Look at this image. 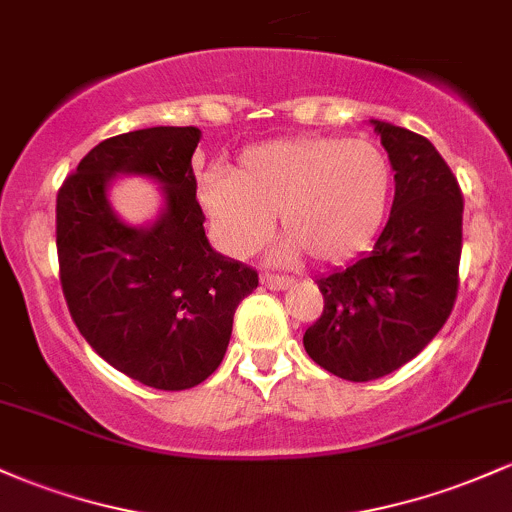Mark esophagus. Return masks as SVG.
I'll return each instance as SVG.
<instances>
[{"label":"esophagus","mask_w":512,"mask_h":512,"mask_svg":"<svg viewBox=\"0 0 512 512\" xmlns=\"http://www.w3.org/2000/svg\"><path fill=\"white\" fill-rule=\"evenodd\" d=\"M260 282L265 289H289L291 284H294V279L291 277H274V274H262Z\"/></svg>","instance_id":"34e87169"}]
</instances>
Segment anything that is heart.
I'll return each mask as SVG.
<instances>
[{"label": "heart", "instance_id": "b5f03b06", "mask_svg": "<svg viewBox=\"0 0 512 512\" xmlns=\"http://www.w3.org/2000/svg\"><path fill=\"white\" fill-rule=\"evenodd\" d=\"M391 179L389 157L369 140H269L243 150L230 174L206 172L199 206L228 255H255L279 216L284 257L338 265L379 233Z\"/></svg>", "mask_w": 512, "mask_h": 512}]
</instances>
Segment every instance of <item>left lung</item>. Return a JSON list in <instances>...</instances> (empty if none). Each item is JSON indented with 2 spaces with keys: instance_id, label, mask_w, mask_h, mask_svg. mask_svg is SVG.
<instances>
[{
  "instance_id": "left-lung-1",
  "label": "left lung",
  "mask_w": 512,
  "mask_h": 512,
  "mask_svg": "<svg viewBox=\"0 0 512 512\" xmlns=\"http://www.w3.org/2000/svg\"><path fill=\"white\" fill-rule=\"evenodd\" d=\"M393 167V206L372 255L316 279L323 313L308 357L347 381L396 372L440 333L459 289L464 196L428 138L372 121Z\"/></svg>"
}]
</instances>
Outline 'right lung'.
Instances as JSON below:
<instances>
[{
    "mask_svg": "<svg viewBox=\"0 0 512 512\" xmlns=\"http://www.w3.org/2000/svg\"><path fill=\"white\" fill-rule=\"evenodd\" d=\"M199 140L194 126L101 140L55 204L60 284L77 330L111 367L160 391L192 389L216 372L235 308L260 282L206 240L192 170ZM121 171L166 187V211L150 229L110 211L105 187Z\"/></svg>",
    "mask_w": 512,
    "mask_h": 512,
    "instance_id": "obj_1",
    "label": "right lung"
}]
</instances>
